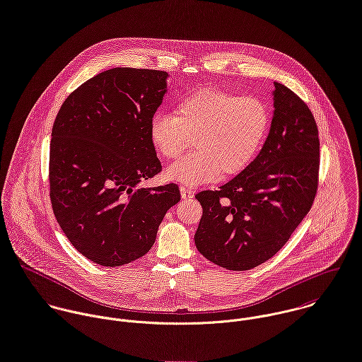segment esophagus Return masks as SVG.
<instances>
[{
    "label": "esophagus",
    "instance_id": "1",
    "mask_svg": "<svg viewBox=\"0 0 362 362\" xmlns=\"http://www.w3.org/2000/svg\"><path fill=\"white\" fill-rule=\"evenodd\" d=\"M180 194H182L183 199H192L194 193H193V190H192L190 187H187V186H180Z\"/></svg>",
    "mask_w": 362,
    "mask_h": 362
}]
</instances>
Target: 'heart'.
<instances>
[{
    "label": "heart",
    "mask_w": 362,
    "mask_h": 362,
    "mask_svg": "<svg viewBox=\"0 0 362 362\" xmlns=\"http://www.w3.org/2000/svg\"><path fill=\"white\" fill-rule=\"evenodd\" d=\"M270 129V109L257 96L199 89L182 98L175 115L156 112L149 134L160 155L179 158L193 138L194 152L170 165L169 180L196 186L220 175L243 172L260 152Z\"/></svg>",
    "instance_id": "obj_1"
}]
</instances>
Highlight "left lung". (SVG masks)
Here are the masks:
<instances>
[{
    "label": "left lung",
    "mask_w": 362,
    "mask_h": 362,
    "mask_svg": "<svg viewBox=\"0 0 362 362\" xmlns=\"http://www.w3.org/2000/svg\"><path fill=\"white\" fill-rule=\"evenodd\" d=\"M274 115L259 156L218 190H203L194 243L209 262L245 272L270 260L310 211L320 139L307 103L274 82Z\"/></svg>",
    "instance_id": "obj_1"
}]
</instances>
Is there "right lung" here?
Segmentation results:
<instances>
[{
    "instance_id": "obj_1",
    "label": "right lung",
    "mask_w": 362,
    "mask_h": 362,
    "mask_svg": "<svg viewBox=\"0 0 362 362\" xmlns=\"http://www.w3.org/2000/svg\"><path fill=\"white\" fill-rule=\"evenodd\" d=\"M165 71L113 68L62 103L49 146V197L71 245L90 262L119 267L145 256L176 183L141 187L162 172L149 124L166 93Z\"/></svg>"
}]
</instances>
